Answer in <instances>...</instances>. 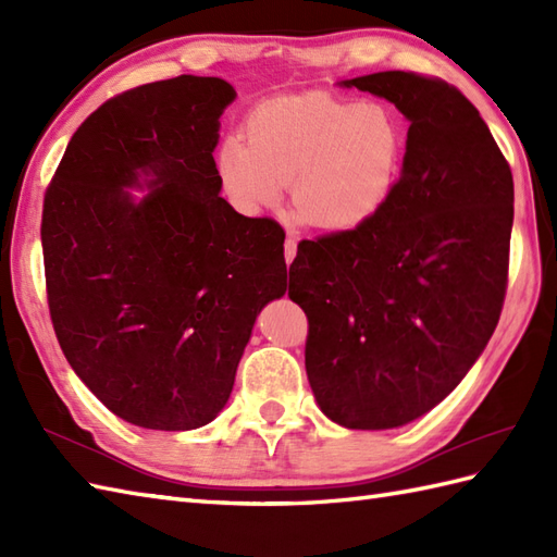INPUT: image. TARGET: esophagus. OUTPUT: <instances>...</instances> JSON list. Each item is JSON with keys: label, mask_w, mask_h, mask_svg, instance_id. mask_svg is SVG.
Masks as SVG:
<instances>
[{"label": "esophagus", "mask_w": 557, "mask_h": 557, "mask_svg": "<svg viewBox=\"0 0 557 557\" xmlns=\"http://www.w3.org/2000/svg\"><path fill=\"white\" fill-rule=\"evenodd\" d=\"M294 258H297V239H292V236H287V242H285V260H287V263H292Z\"/></svg>", "instance_id": "esophagus-1"}]
</instances>
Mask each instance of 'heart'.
<instances>
[{"label": "heart", "instance_id": "heart-1", "mask_svg": "<svg viewBox=\"0 0 557 557\" xmlns=\"http://www.w3.org/2000/svg\"><path fill=\"white\" fill-rule=\"evenodd\" d=\"M399 160V122L383 102L306 92L258 104L246 138L220 146L218 180L244 215L275 208L292 182L301 220L349 232L385 206Z\"/></svg>", "mask_w": 557, "mask_h": 557}]
</instances>
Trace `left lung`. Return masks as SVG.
Here are the masks:
<instances>
[{
	"label": "left lung",
	"instance_id": "8db88e82",
	"mask_svg": "<svg viewBox=\"0 0 557 557\" xmlns=\"http://www.w3.org/2000/svg\"><path fill=\"white\" fill-rule=\"evenodd\" d=\"M409 120L393 194L349 232L304 239L289 299L309 318L306 375L345 429L423 417L486 349L503 311L515 184L479 110L441 78L381 71L342 81Z\"/></svg>",
	"mask_w": 557,
	"mask_h": 557
}]
</instances>
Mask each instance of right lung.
I'll return each mask as SVG.
<instances>
[{
    "instance_id": "1",
    "label": "right lung",
    "mask_w": 557,
    "mask_h": 557,
    "mask_svg": "<svg viewBox=\"0 0 557 557\" xmlns=\"http://www.w3.org/2000/svg\"><path fill=\"white\" fill-rule=\"evenodd\" d=\"M234 98L227 81L186 74L126 90L78 126L45 191L59 347L140 429L215 419L258 313L287 292L285 230L220 196L212 150Z\"/></svg>"
}]
</instances>
